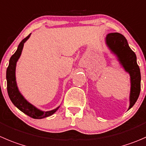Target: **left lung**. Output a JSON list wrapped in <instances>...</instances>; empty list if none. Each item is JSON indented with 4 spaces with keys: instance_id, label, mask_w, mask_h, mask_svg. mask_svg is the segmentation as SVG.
I'll return each instance as SVG.
<instances>
[{
    "instance_id": "left-lung-1",
    "label": "left lung",
    "mask_w": 146,
    "mask_h": 146,
    "mask_svg": "<svg viewBox=\"0 0 146 146\" xmlns=\"http://www.w3.org/2000/svg\"><path fill=\"white\" fill-rule=\"evenodd\" d=\"M106 43L111 51L116 55L121 64L131 76L130 106L131 108L141 92V71L137 64L136 56L128 46L126 38L118 33H111L106 36Z\"/></svg>"
}]
</instances>
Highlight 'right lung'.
Wrapping results in <instances>:
<instances>
[{
    "instance_id": "right-lung-1",
    "label": "right lung",
    "mask_w": 146,
    "mask_h": 146,
    "mask_svg": "<svg viewBox=\"0 0 146 146\" xmlns=\"http://www.w3.org/2000/svg\"><path fill=\"white\" fill-rule=\"evenodd\" d=\"M31 34L23 39L18 45V47L15 53L11 57L9 60V65L6 70V79H7V90L10 99L13 103L14 106H16L20 111H22L28 116L35 119H41L46 118L48 116L53 115L59 107L56 108L54 110L50 111H42L39 109L36 108L35 106L28 103L23 96L21 94L17 87L16 80H15V66L18 58H20L23 48L24 43L29 38Z\"/></svg>"
}]
</instances>
